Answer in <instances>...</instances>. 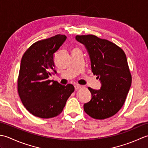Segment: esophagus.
<instances>
[{"instance_id":"obj_1","label":"esophagus","mask_w":148,"mask_h":148,"mask_svg":"<svg viewBox=\"0 0 148 148\" xmlns=\"http://www.w3.org/2000/svg\"><path fill=\"white\" fill-rule=\"evenodd\" d=\"M83 87H84L83 86L79 85V84H76V85H75V86H74L75 90H79V89H81V88H83Z\"/></svg>"}]
</instances>
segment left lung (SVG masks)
Returning a JSON list of instances; mask_svg holds the SVG:
<instances>
[{
	"label": "left lung",
	"instance_id": "1",
	"mask_svg": "<svg viewBox=\"0 0 148 148\" xmlns=\"http://www.w3.org/2000/svg\"><path fill=\"white\" fill-rule=\"evenodd\" d=\"M88 53L92 71L101 83L100 89L88 87L92 99L84 104L87 114L97 119L114 116L123 106L132 84L125 52L114 43L94 35L76 36Z\"/></svg>",
	"mask_w": 148,
	"mask_h": 148
}]
</instances>
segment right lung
<instances>
[{
    "label": "right lung",
    "instance_id": "add662e5",
    "mask_svg": "<svg viewBox=\"0 0 148 148\" xmlns=\"http://www.w3.org/2000/svg\"><path fill=\"white\" fill-rule=\"evenodd\" d=\"M67 37L58 34L39 40L30 46L22 56L18 78V91L28 111L40 118H51L60 114L69 97L74 91L71 84L62 85L49 80L55 70L54 53Z\"/></svg>",
    "mask_w": 148,
    "mask_h": 148
}]
</instances>
